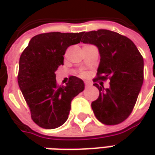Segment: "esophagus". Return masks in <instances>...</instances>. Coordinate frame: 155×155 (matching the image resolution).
Listing matches in <instances>:
<instances>
[{"label": "esophagus", "instance_id": "34e87169", "mask_svg": "<svg viewBox=\"0 0 155 155\" xmlns=\"http://www.w3.org/2000/svg\"><path fill=\"white\" fill-rule=\"evenodd\" d=\"M84 84H85V87H86V88L91 86V84H90L89 82H85V83H84Z\"/></svg>", "mask_w": 155, "mask_h": 155}]
</instances>
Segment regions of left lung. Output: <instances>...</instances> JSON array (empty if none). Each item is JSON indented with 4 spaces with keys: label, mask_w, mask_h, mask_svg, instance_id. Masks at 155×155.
<instances>
[{
    "label": "left lung",
    "mask_w": 155,
    "mask_h": 155,
    "mask_svg": "<svg viewBox=\"0 0 155 155\" xmlns=\"http://www.w3.org/2000/svg\"><path fill=\"white\" fill-rule=\"evenodd\" d=\"M82 42L96 45L100 54L97 78H110V88L97 84L99 97L91 108L99 122L116 125L128 118L143 84V58L133 41L106 29L84 32Z\"/></svg>",
    "instance_id": "8db88e82"
}]
</instances>
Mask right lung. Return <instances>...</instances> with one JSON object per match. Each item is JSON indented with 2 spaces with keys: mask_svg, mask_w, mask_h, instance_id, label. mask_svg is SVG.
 I'll list each match as a JSON object with an SVG mask.
<instances>
[{
  "mask_svg": "<svg viewBox=\"0 0 155 155\" xmlns=\"http://www.w3.org/2000/svg\"><path fill=\"white\" fill-rule=\"evenodd\" d=\"M83 33H41L33 37L21 53L18 83L39 127H60L71 110V103L84 90V81L71 76L66 85L58 86L55 71L64 64V55L70 45L78 44Z\"/></svg>",
  "mask_w": 155,
  "mask_h": 155,
  "instance_id": "1",
  "label": "right lung"
}]
</instances>
